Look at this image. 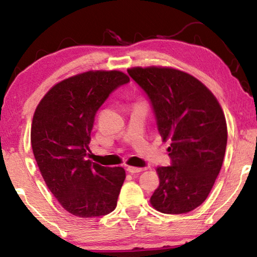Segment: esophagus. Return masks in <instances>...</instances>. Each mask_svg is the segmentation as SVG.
I'll list each match as a JSON object with an SVG mask.
<instances>
[{
    "label": "esophagus",
    "instance_id": "esophagus-1",
    "mask_svg": "<svg viewBox=\"0 0 257 257\" xmlns=\"http://www.w3.org/2000/svg\"><path fill=\"white\" fill-rule=\"evenodd\" d=\"M144 168H136V167H127V171L130 173H138L144 171Z\"/></svg>",
    "mask_w": 257,
    "mask_h": 257
}]
</instances>
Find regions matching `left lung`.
<instances>
[{
  "instance_id": "left-lung-1",
  "label": "left lung",
  "mask_w": 257,
  "mask_h": 257,
  "mask_svg": "<svg viewBox=\"0 0 257 257\" xmlns=\"http://www.w3.org/2000/svg\"><path fill=\"white\" fill-rule=\"evenodd\" d=\"M146 93L168 149L170 167L156 169L160 186L151 197L155 210L182 214L205 201L222 167L227 122L219 102L189 73L165 67L128 69Z\"/></svg>"
}]
</instances>
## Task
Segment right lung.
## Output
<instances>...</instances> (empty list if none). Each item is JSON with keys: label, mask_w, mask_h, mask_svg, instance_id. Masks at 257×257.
<instances>
[{"label": "right lung", "mask_w": 257, "mask_h": 257, "mask_svg": "<svg viewBox=\"0 0 257 257\" xmlns=\"http://www.w3.org/2000/svg\"><path fill=\"white\" fill-rule=\"evenodd\" d=\"M128 82L116 70L79 73L52 87L34 113L35 160L51 193L72 215L102 216L116 206L124 169L102 167L87 160L86 152L97 110Z\"/></svg>", "instance_id": "obj_1"}]
</instances>
